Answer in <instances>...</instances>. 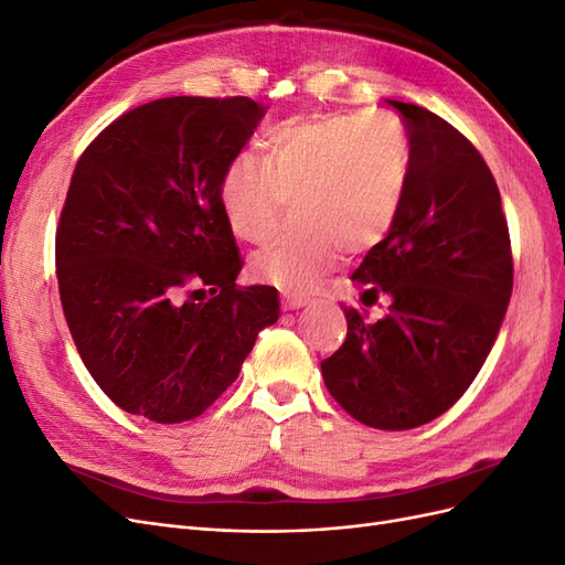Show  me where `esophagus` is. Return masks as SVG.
I'll return each instance as SVG.
<instances>
[{
	"mask_svg": "<svg viewBox=\"0 0 565 565\" xmlns=\"http://www.w3.org/2000/svg\"><path fill=\"white\" fill-rule=\"evenodd\" d=\"M282 303H285V309L297 311V309H303V306H309L311 299L301 297V295H282Z\"/></svg>",
	"mask_w": 565,
	"mask_h": 565,
	"instance_id": "obj_1",
	"label": "esophagus"
}]
</instances>
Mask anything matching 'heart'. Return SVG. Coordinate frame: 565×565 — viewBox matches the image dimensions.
<instances>
[{"label":"heart","mask_w":565,"mask_h":565,"mask_svg":"<svg viewBox=\"0 0 565 565\" xmlns=\"http://www.w3.org/2000/svg\"><path fill=\"white\" fill-rule=\"evenodd\" d=\"M266 159L237 152L218 200L243 241L262 243L280 226L295 195L299 221L252 256L259 280L306 292L339 252L377 247L405 204L413 148L391 113L351 110L282 122L266 136Z\"/></svg>","instance_id":"obj_1"}]
</instances>
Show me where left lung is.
I'll return each mask as SVG.
<instances>
[{
	"label": "left lung",
	"instance_id": "obj_1",
	"mask_svg": "<svg viewBox=\"0 0 565 565\" xmlns=\"http://www.w3.org/2000/svg\"><path fill=\"white\" fill-rule=\"evenodd\" d=\"M401 113L413 174L396 226L351 280L388 295L386 316L344 306L349 332L320 363L332 398L374 429H415L450 409L483 367L514 287L502 198L481 152L431 110Z\"/></svg>",
	"mask_w": 565,
	"mask_h": 565
}]
</instances>
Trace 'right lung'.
Instances as JSON below:
<instances>
[{
    "label": "right lung",
    "mask_w": 565,
    "mask_h": 565,
    "mask_svg": "<svg viewBox=\"0 0 565 565\" xmlns=\"http://www.w3.org/2000/svg\"><path fill=\"white\" fill-rule=\"evenodd\" d=\"M266 106L169 96L117 117L82 152L56 228L65 322L94 382L158 424L200 417L278 320V289L241 287L218 183ZM210 286L213 297H192Z\"/></svg>",
    "instance_id": "right-lung-1"
}]
</instances>
